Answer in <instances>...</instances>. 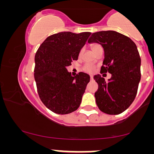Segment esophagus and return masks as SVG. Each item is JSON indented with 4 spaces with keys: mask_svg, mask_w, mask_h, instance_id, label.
<instances>
[{
    "mask_svg": "<svg viewBox=\"0 0 154 154\" xmlns=\"http://www.w3.org/2000/svg\"><path fill=\"white\" fill-rule=\"evenodd\" d=\"M90 78L91 79H94V76H93V75H90Z\"/></svg>",
    "mask_w": 154,
    "mask_h": 154,
    "instance_id": "1",
    "label": "esophagus"
}]
</instances>
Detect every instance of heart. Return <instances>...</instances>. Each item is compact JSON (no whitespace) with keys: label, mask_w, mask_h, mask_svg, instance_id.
<instances>
[{"label":"heart","mask_w":154,"mask_h":154,"mask_svg":"<svg viewBox=\"0 0 154 154\" xmlns=\"http://www.w3.org/2000/svg\"><path fill=\"white\" fill-rule=\"evenodd\" d=\"M91 47L92 50L94 51V53L98 50L100 47H101L100 45L98 44V43H94V44L91 45ZM82 50L80 51L79 55L82 54ZM82 69H83L84 72H88V73H93L95 71V70H96V66H95L94 64H91V63H86L83 66V68Z\"/></svg>","instance_id":"b5f03b06"}]
</instances>
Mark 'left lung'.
I'll return each instance as SVG.
<instances>
[{
  "label": "left lung",
  "mask_w": 154,
  "mask_h": 154,
  "mask_svg": "<svg viewBox=\"0 0 154 154\" xmlns=\"http://www.w3.org/2000/svg\"><path fill=\"white\" fill-rule=\"evenodd\" d=\"M88 42L102 45L105 58L100 73L112 74L108 82L100 75L94 77L98 84L95 93L97 105L104 113H122L135 100L141 79V58L137 46L128 37L114 31L94 33Z\"/></svg>",
  "instance_id": "8db88e82"
}]
</instances>
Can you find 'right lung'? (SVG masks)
I'll return each mask as SVG.
<instances>
[{
  "label": "right lung",
  "instance_id": "add662e5",
  "mask_svg": "<svg viewBox=\"0 0 154 154\" xmlns=\"http://www.w3.org/2000/svg\"><path fill=\"white\" fill-rule=\"evenodd\" d=\"M91 34L65 31L51 35L35 54L34 77L39 97L56 114H70L79 107L90 76L80 72L72 77L66 68L78 59Z\"/></svg>",
  "mask_w": 154,
  "mask_h": 154
}]
</instances>
